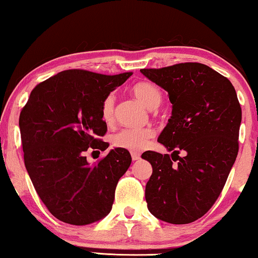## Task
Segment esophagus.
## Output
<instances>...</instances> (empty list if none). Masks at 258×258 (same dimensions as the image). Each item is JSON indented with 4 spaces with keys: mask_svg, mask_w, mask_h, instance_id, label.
I'll return each mask as SVG.
<instances>
[{
    "mask_svg": "<svg viewBox=\"0 0 258 258\" xmlns=\"http://www.w3.org/2000/svg\"><path fill=\"white\" fill-rule=\"evenodd\" d=\"M131 155H132L133 161H137V160H139V159H140V153H138V152H132Z\"/></svg>",
    "mask_w": 258,
    "mask_h": 258,
    "instance_id": "1",
    "label": "esophagus"
}]
</instances>
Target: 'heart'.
Here are the masks:
<instances>
[{"label":"heart","mask_w":258,"mask_h":258,"mask_svg":"<svg viewBox=\"0 0 258 258\" xmlns=\"http://www.w3.org/2000/svg\"><path fill=\"white\" fill-rule=\"evenodd\" d=\"M131 92L145 107L148 110H154L160 105L162 100L161 90L157 85L148 82H140L132 86ZM114 99L113 96H107L101 105V118L104 121L110 122L113 119ZM154 136L153 130L145 128H125L115 133L112 141L114 146L125 148V150L138 152L144 150L150 139Z\"/></svg>","instance_id":"1"}]
</instances>
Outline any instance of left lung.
Returning <instances> with one entry per match:
<instances>
[{
  "mask_svg": "<svg viewBox=\"0 0 258 258\" xmlns=\"http://www.w3.org/2000/svg\"><path fill=\"white\" fill-rule=\"evenodd\" d=\"M140 72L168 92L172 103L158 138L172 154L141 155L153 168L145 189L147 208L165 222H194L215 203L236 160L242 120L236 91L229 79L201 63Z\"/></svg>",
  "mask_w": 258,
  "mask_h": 258,
  "instance_id": "8db88e82",
  "label": "left lung"
}]
</instances>
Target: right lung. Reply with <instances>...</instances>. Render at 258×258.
Listing matches in <instances>:
<instances>
[{
  "label": "right lung",
  "mask_w": 258,
  "mask_h": 258,
  "mask_svg": "<svg viewBox=\"0 0 258 258\" xmlns=\"http://www.w3.org/2000/svg\"><path fill=\"white\" fill-rule=\"evenodd\" d=\"M131 75L61 71L36 86L21 112L25 168L49 212L65 223L91 224L111 212L130 152L115 147L96 165L85 152L108 147L99 139L107 130L101 105Z\"/></svg>",
  "instance_id": "obj_1"
}]
</instances>
